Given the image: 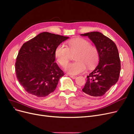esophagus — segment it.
Segmentation results:
<instances>
[{
    "instance_id": "1",
    "label": "esophagus",
    "mask_w": 134,
    "mask_h": 134,
    "mask_svg": "<svg viewBox=\"0 0 134 134\" xmlns=\"http://www.w3.org/2000/svg\"><path fill=\"white\" fill-rule=\"evenodd\" d=\"M69 76H70V77H71L72 79H75V78L76 77V76H74V75H70Z\"/></svg>"
}]
</instances>
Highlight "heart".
Masks as SVG:
<instances>
[{
	"mask_svg": "<svg viewBox=\"0 0 134 134\" xmlns=\"http://www.w3.org/2000/svg\"><path fill=\"white\" fill-rule=\"evenodd\" d=\"M71 54L75 55L76 61L67 66ZM54 55L60 65L63 67L66 65L65 70L72 75L85 71L86 68L92 69L99 60L98 48L84 38H75L68 41L67 47L63 44L58 45L55 49Z\"/></svg>",
	"mask_w": 134,
	"mask_h": 134,
	"instance_id": "b5f03b06",
	"label": "heart"
}]
</instances>
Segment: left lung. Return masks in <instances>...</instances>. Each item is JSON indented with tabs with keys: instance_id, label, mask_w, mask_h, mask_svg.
Wrapping results in <instances>:
<instances>
[{
	"instance_id": "1",
	"label": "left lung",
	"mask_w": 134,
	"mask_h": 134,
	"mask_svg": "<svg viewBox=\"0 0 134 134\" xmlns=\"http://www.w3.org/2000/svg\"><path fill=\"white\" fill-rule=\"evenodd\" d=\"M81 35L88 36L99 53V63L87 76L86 82L82 90L91 96H101L118 81L121 70L118 50L112 40L100 32L93 31Z\"/></svg>"
}]
</instances>
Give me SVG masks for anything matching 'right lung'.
<instances>
[{"label": "right lung", "instance_id": "right-lung-1", "mask_svg": "<svg viewBox=\"0 0 134 134\" xmlns=\"http://www.w3.org/2000/svg\"><path fill=\"white\" fill-rule=\"evenodd\" d=\"M69 37L48 32L23 44L15 62L17 79L32 95L45 97L55 90L64 73L55 63V49Z\"/></svg>", "mask_w": 134, "mask_h": 134}]
</instances>
